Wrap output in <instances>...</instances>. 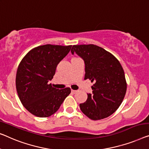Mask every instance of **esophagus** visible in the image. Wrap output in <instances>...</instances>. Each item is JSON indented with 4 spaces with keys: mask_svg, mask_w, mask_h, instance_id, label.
I'll use <instances>...</instances> for the list:
<instances>
[{
    "mask_svg": "<svg viewBox=\"0 0 149 149\" xmlns=\"http://www.w3.org/2000/svg\"><path fill=\"white\" fill-rule=\"evenodd\" d=\"M77 92V90H72V94H75V93Z\"/></svg>",
    "mask_w": 149,
    "mask_h": 149,
    "instance_id": "1",
    "label": "esophagus"
}]
</instances>
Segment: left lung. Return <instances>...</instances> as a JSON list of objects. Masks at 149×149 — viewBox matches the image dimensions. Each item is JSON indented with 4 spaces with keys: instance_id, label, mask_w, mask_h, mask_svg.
<instances>
[{
    "instance_id": "8db88e82",
    "label": "left lung",
    "mask_w": 149,
    "mask_h": 149,
    "mask_svg": "<svg viewBox=\"0 0 149 149\" xmlns=\"http://www.w3.org/2000/svg\"><path fill=\"white\" fill-rule=\"evenodd\" d=\"M71 52L84 59V79L94 83L92 94H88L87 100L79 104L81 112L93 120L110 116L120 106L126 92L121 64L112 53L93 44L73 45Z\"/></svg>"
}]
</instances>
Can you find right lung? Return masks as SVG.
<instances>
[{
  "label": "right lung",
  "mask_w": 149,
  "mask_h": 149,
  "mask_svg": "<svg viewBox=\"0 0 149 149\" xmlns=\"http://www.w3.org/2000/svg\"><path fill=\"white\" fill-rule=\"evenodd\" d=\"M72 45L38 46L29 52L17 69L16 88L24 107L35 116L45 118L57 112L71 89H56L49 81L57 65L70 52Z\"/></svg>",
  "instance_id": "add662e5"
}]
</instances>
